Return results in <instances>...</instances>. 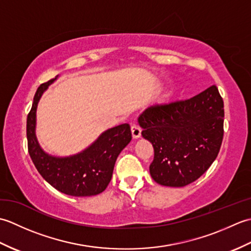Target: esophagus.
Wrapping results in <instances>:
<instances>
[{"label":"esophagus","instance_id":"34e87169","mask_svg":"<svg viewBox=\"0 0 251 251\" xmlns=\"http://www.w3.org/2000/svg\"><path fill=\"white\" fill-rule=\"evenodd\" d=\"M141 131H142V129L140 126H138L136 124L131 125V134H132V137L136 138V139L141 136Z\"/></svg>","mask_w":251,"mask_h":251}]
</instances>
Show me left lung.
I'll return each instance as SVG.
<instances>
[{"instance_id":"left-lung-1","label":"left lung","mask_w":251,"mask_h":251,"mask_svg":"<svg viewBox=\"0 0 251 251\" xmlns=\"http://www.w3.org/2000/svg\"><path fill=\"white\" fill-rule=\"evenodd\" d=\"M225 109L216 85L190 99L155 104L139 116L154 149L150 174L158 184L184 186L214 163L223 139Z\"/></svg>"}]
</instances>
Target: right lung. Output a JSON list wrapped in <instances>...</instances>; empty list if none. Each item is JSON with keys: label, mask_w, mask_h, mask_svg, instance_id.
Listing matches in <instances>:
<instances>
[{"label": "right lung", "mask_w": 251, "mask_h": 251, "mask_svg": "<svg viewBox=\"0 0 251 251\" xmlns=\"http://www.w3.org/2000/svg\"><path fill=\"white\" fill-rule=\"evenodd\" d=\"M55 78L37 88L26 117V139L30 157L47 182L61 193L71 196L97 195L105 190L112 178L115 161L131 140L129 124L108 129L86 150L70 157H55L42 150L35 137L36 106L42 94Z\"/></svg>", "instance_id": "add662e5"}]
</instances>
